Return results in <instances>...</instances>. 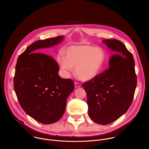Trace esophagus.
<instances>
[{"instance_id": "esophagus-1", "label": "esophagus", "mask_w": 149, "mask_h": 149, "mask_svg": "<svg viewBox=\"0 0 149 149\" xmlns=\"http://www.w3.org/2000/svg\"><path fill=\"white\" fill-rule=\"evenodd\" d=\"M81 86L80 84L77 83H74V87L75 88H80Z\"/></svg>"}]
</instances>
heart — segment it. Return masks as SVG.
Returning a JSON list of instances; mask_svg holds the SVG:
<instances>
[{
  "label": "heart",
  "mask_w": 149,
  "mask_h": 149,
  "mask_svg": "<svg viewBox=\"0 0 149 149\" xmlns=\"http://www.w3.org/2000/svg\"><path fill=\"white\" fill-rule=\"evenodd\" d=\"M65 58L58 56L57 60L66 77L75 69L76 76L88 81L96 77L104 62V53L98 47L90 45H72L64 50Z\"/></svg>",
  "instance_id": "1"
}]
</instances>
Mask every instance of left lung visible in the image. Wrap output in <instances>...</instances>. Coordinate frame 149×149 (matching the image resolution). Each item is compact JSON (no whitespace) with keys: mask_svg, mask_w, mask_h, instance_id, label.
Segmentation results:
<instances>
[{"mask_svg":"<svg viewBox=\"0 0 149 149\" xmlns=\"http://www.w3.org/2000/svg\"><path fill=\"white\" fill-rule=\"evenodd\" d=\"M114 54L108 69L83 85L87 95L88 115L95 123L106 125L119 119L131 106L136 86L135 61L123 43L104 40Z\"/></svg>","mask_w":149,"mask_h":149,"instance_id":"8db88e82","label":"left lung"}]
</instances>
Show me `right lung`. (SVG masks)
Masks as SVG:
<instances>
[{
  "instance_id": "1",
  "label": "right lung",
  "mask_w": 149,
  "mask_h": 149,
  "mask_svg": "<svg viewBox=\"0 0 149 149\" xmlns=\"http://www.w3.org/2000/svg\"><path fill=\"white\" fill-rule=\"evenodd\" d=\"M63 36L39 40L29 46L18 57L14 88L24 112L37 122L49 125L63 115L68 96L74 86L70 79L58 76L56 61L38 49L53 47L64 40Z\"/></svg>"
}]
</instances>
